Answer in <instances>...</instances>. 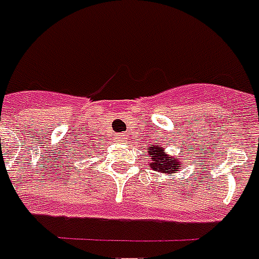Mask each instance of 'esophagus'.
I'll return each instance as SVG.
<instances>
[{"instance_id": "34e87169", "label": "esophagus", "mask_w": 259, "mask_h": 259, "mask_svg": "<svg viewBox=\"0 0 259 259\" xmlns=\"http://www.w3.org/2000/svg\"><path fill=\"white\" fill-rule=\"evenodd\" d=\"M114 139H115V142H125L126 135L125 134H118V135H115Z\"/></svg>"}]
</instances>
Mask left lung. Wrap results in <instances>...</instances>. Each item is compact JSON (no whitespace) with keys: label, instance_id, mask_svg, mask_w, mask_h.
Returning <instances> with one entry per match:
<instances>
[{"label":"left lung","instance_id":"8db88e82","mask_svg":"<svg viewBox=\"0 0 259 259\" xmlns=\"http://www.w3.org/2000/svg\"><path fill=\"white\" fill-rule=\"evenodd\" d=\"M150 156L153 159V162L149 163L150 167L155 171H160V173H176L180 167V162L176 160L174 157H168L164 153V148H159V146H153L150 144L148 148V155L146 157Z\"/></svg>","mask_w":259,"mask_h":259}]
</instances>
